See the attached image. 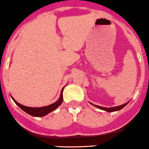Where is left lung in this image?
Wrapping results in <instances>:
<instances>
[{"label": "left lung", "mask_w": 149, "mask_h": 149, "mask_svg": "<svg viewBox=\"0 0 149 149\" xmlns=\"http://www.w3.org/2000/svg\"><path fill=\"white\" fill-rule=\"evenodd\" d=\"M129 102V101H128ZM128 102L125 103V104H123L121 106H119V107H112V108H105V107H99V106H97V105H94L95 107L97 108L100 109H102L104 110V111H107L108 112H112V111H118V110H120L121 109H123V107H125L127 104H128Z\"/></svg>", "instance_id": "left-lung-1"}]
</instances>
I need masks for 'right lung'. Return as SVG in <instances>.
I'll return each mask as SVG.
<instances>
[{
	"instance_id": "obj_1",
	"label": "right lung",
	"mask_w": 149,
	"mask_h": 149,
	"mask_svg": "<svg viewBox=\"0 0 149 149\" xmlns=\"http://www.w3.org/2000/svg\"><path fill=\"white\" fill-rule=\"evenodd\" d=\"M63 90H64V88H62L61 92V95H60V98L56 102L54 103V104H51V105L46 106V107H38V108H32V107H25V106L22 105V104H19L17 101H16L14 99L13 97L12 99L14 100V102L17 104V105L18 107H19L23 111H25L26 113L29 114V115L33 116V117H43V116L46 115V114H49L50 112H51L52 111L55 110L56 109L58 108L60 105L61 104L63 101Z\"/></svg>"
}]
</instances>
